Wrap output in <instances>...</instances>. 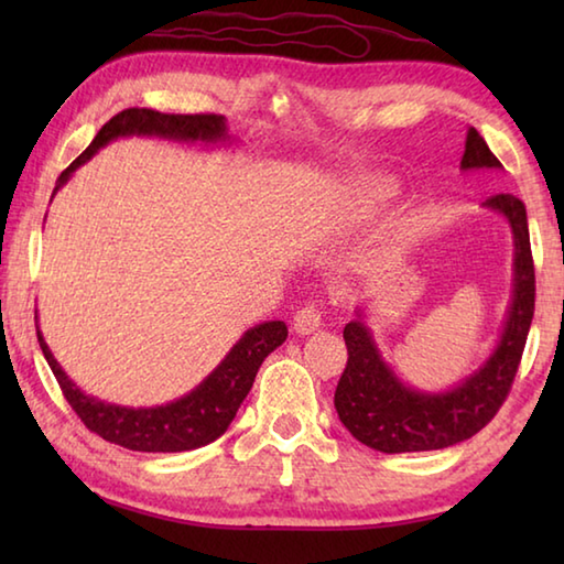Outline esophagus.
<instances>
[{
	"label": "esophagus",
	"mask_w": 564,
	"mask_h": 564,
	"mask_svg": "<svg viewBox=\"0 0 564 564\" xmlns=\"http://www.w3.org/2000/svg\"><path fill=\"white\" fill-rule=\"evenodd\" d=\"M321 328V308L316 303H305L301 305L299 311H295L293 316V330L299 333V336H311L313 330Z\"/></svg>",
	"instance_id": "obj_1"
}]
</instances>
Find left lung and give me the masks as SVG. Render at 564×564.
Here are the masks:
<instances>
[{
    "label": "left lung",
    "instance_id": "1",
    "mask_svg": "<svg viewBox=\"0 0 564 564\" xmlns=\"http://www.w3.org/2000/svg\"><path fill=\"white\" fill-rule=\"evenodd\" d=\"M460 169H502L473 127L467 129ZM482 206L500 214L512 231V295L498 343L473 373L453 388L420 390L400 380L378 348L368 326L366 303L358 305L356 318L343 328L348 362L333 403L346 431L373 451L398 455L443 451L463 443L490 423L510 393L534 313L528 212L512 194L490 196Z\"/></svg>",
    "mask_w": 564,
    "mask_h": 564
}]
</instances>
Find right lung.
Masks as SVG:
<instances>
[{
  "instance_id": "obj_1",
  "label": "right lung",
  "mask_w": 564,
  "mask_h": 564,
  "mask_svg": "<svg viewBox=\"0 0 564 564\" xmlns=\"http://www.w3.org/2000/svg\"><path fill=\"white\" fill-rule=\"evenodd\" d=\"M127 137H156L178 141V144L204 147L231 141L226 117H218V113H161L154 109H127L104 123L87 151L62 171L54 194L99 149L107 147L109 141ZM285 336H289V328H285L283 321L259 323V326L248 328L234 343V348L226 352V358L194 390H188L186 395L164 405L129 408L84 393L64 373L59 360L54 358V352L46 346L40 330V318H36V338H40L44 358L50 362L54 378L59 380L64 398L69 400L76 415L84 420L89 431L101 435L104 441L139 453L196 451V447H204L214 443L216 437H221L236 417L248 390H251L261 362L269 358V352L281 346Z\"/></svg>"
}]
</instances>
